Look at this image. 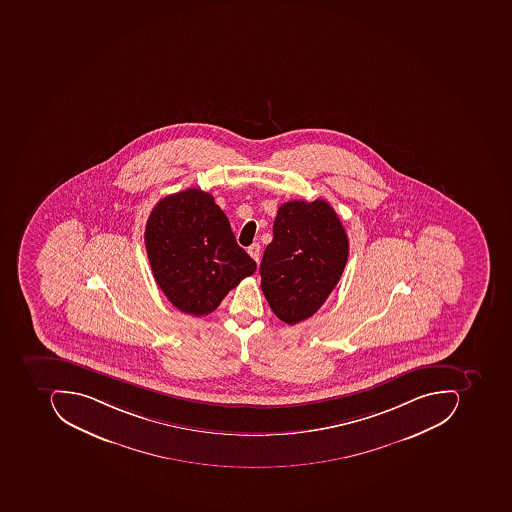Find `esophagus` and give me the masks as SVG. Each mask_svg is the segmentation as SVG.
I'll return each instance as SVG.
<instances>
[{"mask_svg": "<svg viewBox=\"0 0 512 512\" xmlns=\"http://www.w3.org/2000/svg\"><path fill=\"white\" fill-rule=\"evenodd\" d=\"M260 244L254 243L252 246H249L248 252L249 255H251L252 258H254L255 261L260 260Z\"/></svg>", "mask_w": 512, "mask_h": 512, "instance_id": "1", "label": "esophagus"}]
</instances>
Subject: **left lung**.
Masks as SVG:
<instances>
[{
  "mask_svg": "<svg viewBox=\"0 0 512 512\" xmlns=\"http://www.w3.org/2000/svg\"><path fill=\"white\" fill-rule=\"evenodd\" d=\"M349 241L328 201L281 204L260 264L261 289L281 321L297 324L323 306L348 261Z\"/></svg>",
  "mask_w": 512,
  "mask_h": 512,
  "instance_id": "1",
  "label": "left lung"
}]
</instances>
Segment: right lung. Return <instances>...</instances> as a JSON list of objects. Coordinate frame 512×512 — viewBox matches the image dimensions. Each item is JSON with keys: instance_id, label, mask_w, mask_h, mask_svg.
Returning a JSON list of instances; mask_svg holds the SVG:
<instances>
[{"instance_id": "1", "label": "right lung", "mask_w": 512, "mask_h": 512, "mask_svg": "<svg viewBox=\"0 0 512 512\" xmlns=\"http://www.w3.org/2000/svg\"><path fill=\"white\" fill-rule=\"evenodd\" d=\"M152 274L184 314L208 315L257 263L238 246L214 197L186 189L158 201L144 231Z\"/></svg>"}]
</instances>
